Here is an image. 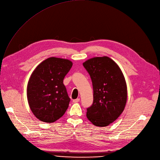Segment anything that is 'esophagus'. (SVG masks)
Segmentation results:
<instances>
[{"label":"esophagus","mask_w":160,"mask_h":160,"mask_svg":"<svg viewBox=\"0 0 160 160\" xmlns=\"http://www.w3.org/2000/svg\"><path fill=\"white\" fill-rule=\"evenodd\" d=\"M80 102V98H77L75 100H72L73 103H77V102Z\"/></svg>","instance_id":"obj_1"}]
</instances>
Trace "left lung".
Returning a JSON list of instances; mask_svg holds the SVG:
<instances>
[{"mask_svg":"<svg viewBox=\"0 0 160 160\" xmlns=\"http://www.w3.org/2000/svg\"><path fill=\"white\" fill-rule=\"evenodd\" d=\"M83 66L89 74L93 88V102L87 109V118L95 126H108L125 108L127 91L123 74L108 57L91 58Z\"/></svg>","mask_w":160,"mask_h":160,"instance_id":"8db88e82","label":"left lung"}]
</instances>
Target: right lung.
Segmentation results:
<instances>
[{
	"mask_svg": "<svg viewBox=\"0 0 160 160\" xmlns=\"http://www.w3.org/2000/svg\"><path fill=\"white\" fill-rule=\"evenodd\" d=\"M72 63L51 57L40 63L31 74L27 88L29 108L42 122H55L64 114L71 100L63 83Z\"/></svg>",
	"mask_w": 160,
	"mask_h": 160,
	"instance_id": "right-lung-1",
	"label": "right lung"
}]
</instances>
